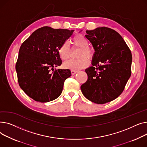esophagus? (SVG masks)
Masks as SVG:
<instances>
[{"instance_id": "obj_1", "label": "esophagus", "mask_w": 147, "mask_h": 147, "mask_svg": "<svg viewBox=\"0 0 147 147\" xmlns=\"http://www.w3.org/2000/svg\"><path fill=\"white\" fill-rule=\"evenodd\" d=\"M78 72L77 71H75V70H71V74L72 75H75V74H76Z\"/></svg>"}]
</instances>
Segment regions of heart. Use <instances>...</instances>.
Segmentation results:
<instances>
[{"label": "heart", "instance_id": "1", "mask_svg": "<svg viewBox=\"0 0 147 147\" xmlns=\"http://www.w3.org/2000/svg\"><path fill=\"white\" fill-rule=\"evenodd\" d=\"M72 42L75 47L81 48L78 59H71L63 63V67L72 70H78L87 67L89 64V60L87 58H92L93 51L88 47L89 42L82 34H77L72 39ZM59 56L62 60H66L69 59L71 53L70 46L67 41H65L60 46L58 50ZM85 56H87L85 57Z\"/></svg>", "mask_w": 147, "mask_h": 147}]
</instances>
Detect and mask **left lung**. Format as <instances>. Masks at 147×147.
Listing matches in <instances>:
<instances>
[{"label": "left lung", "mask_w": 147, "mask_h": 147, "mask_svg": "<svg viewBox=\"0 0 147 147\" xmlns=\"http://www.w3.org/2000/svg\"><path fill=\"white\" fill-rule=\"evenodd\" d=\"M86 32L95 52L92 66L85 69L88 80L81 86V91L90 101L105 104L124 90L131 75V51L114 30L103 27Z\"/></svg>", "instance_id": "1"}]
</instances>
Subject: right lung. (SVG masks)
Here are the masks:
<instances>
[{
	"label": "right lung",
	"instance_id": "obj_1",
	"mask_svg": "<svg viewBox=\"0 0 147 147\" xmlns=\"http://www.w3.org/2000/svg\"><path fill=\"white\" fill-rule=\"evenodd\" d=\"M74 30L40 28L20 47L16 71L21 88L36 101L46 102L61 94L65 81L71 76L69 69H58L62 60L58 50Z\"/></svg>",
	"mask_w": 147,
	"mask_h": 147
}]
</instances>
